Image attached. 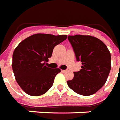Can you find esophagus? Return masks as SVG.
Here are the masks:
<instances>
[{"instance_id":"esophagus-1","label":"esophagus","mask_w":120,"mask_h":120,"mask_svg":"<svg viewBox=\"0 0 120 120\" xmlns=\"http://www.w3.org/2000/svg\"><path fill=\"white\" fill-rule=\"evenodd\" d=\"M61 71H62V72H67L68 70H62Z\"/></svg>"}]
</instances>
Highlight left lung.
I'll list each match as a JSON object with an SVG mask.
<instances>
[{
    "label": "left lung",
    "mask_w": 120,
    "mask_h": 120,
    "mask_svg": "<svg viewBox=\"0 0 120 120\" xmlns=\"http://www.w3.org/2000/svg\"><path fill=\"white\" fill-rule=\"evenodd\" d=\"M78 62H82L80 71L74 72L67 84L76 93L90 96L104 85L111 70V55L105 44L91 36H68Z\"/></svg>",
    "instance_id": "left-lung-1"
}]
</instances>
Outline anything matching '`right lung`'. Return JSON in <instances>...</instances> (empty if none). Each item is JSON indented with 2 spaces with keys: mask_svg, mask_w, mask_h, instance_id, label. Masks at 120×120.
Masks as SVG:
<instances>
[{
  "mask_svg": "<svg viewBox=\"0 0 120 120\" xmlns=\"http://www.w3.org/2000/svg\"><path fill=\"white\" fill-rule=\"evenodd\" d=\"M66 38V35L36 34L15 48L12 67L17 83L27 94L40 96L52 87L60 70L48 67L46 61L52 56L54 48Z\"/></svg>",
  "mask_w": 120,
  "mask_h": 120,
  "instance_id": "obj_1",
  "label": "right lung"
}]
</instances>
